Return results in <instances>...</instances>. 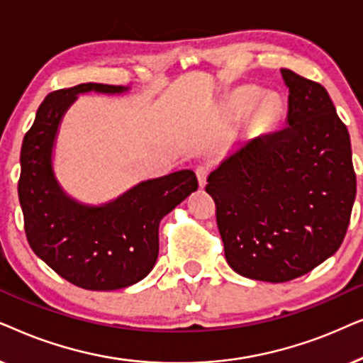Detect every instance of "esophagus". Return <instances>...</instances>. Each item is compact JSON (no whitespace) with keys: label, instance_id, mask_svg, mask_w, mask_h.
Instances as JSON below:
<instances>
[{"label":"esophagus","instance_id":"obj_1","mask_svg":"<svg viewBox=\"0 0 363 363\" xmlns=\"http://www.w3.org/2000/svg\"><path fill=\"white\" fill-rule=\"evenodd\" d=\"M196 176H197V181H199V186L204 187L207 176H209V167H207L206 164H199V166L196 167Z\"/></svg>","mask_w":363,"mask_h":363}]
</instances>
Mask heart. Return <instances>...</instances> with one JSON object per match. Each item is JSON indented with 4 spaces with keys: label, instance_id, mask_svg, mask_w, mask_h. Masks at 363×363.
Returning a JSON list of instances; mask_svg holds the SVG:
<instances>
[{
    "label": "heart",
    "instance_id": "obj_1",
    "mask_svg": "<svg viewBox=\"0 0 363 363\" xmlns=\"http://www.w3.org/2000/svg\"><path fill=\"white\" fill-rule=\"evenodd\" d=\"M262 114H264V116H267V114H269V111H267V109H264V113H262Z\"/></svg>",
    "mask_w": 363,
    "mask_h": 363
}]
</instances>
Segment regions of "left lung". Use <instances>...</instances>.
<instances>
[{
  "label": "left lung",
  "mask_w": 363,
  "mask_h": 363,
  "mask_svg": "<svg viewBox=\"0 0 363 363\" xmlns=\"http://www.w3.org/2000/svg\"><path fill=\"white\" fill-rule=\"evenodd\" d=\"M287 125L239 144L207 177L227 264L289 282L340 247L355 201L350 136L322 84L282 69Z\"/></svg>",
  "instance_id": "1"
}]
</instances>
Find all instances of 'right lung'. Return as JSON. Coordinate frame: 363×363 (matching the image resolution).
Instances as JSON below:
<instances>
[{"label": "right lung", "instance_id": "add662e5", "mask_svg": "<svg viewBox=\"0 0 363 363\" xmlns=\"http://www.w3.org/2000/svg\"><path fill=\"white\" fill-rule=\"evenodd\" d=\"M125 89L84 83L48 94L21 146L18 196L28 242L57 275L86 291H116L146 277L157 260L159 222L199 186L184 169L144 181L99 207L61 189L51 156L62 114L79 93Z\"/></svg>", "mask_w": 363, "mask_h": 363}]
</instances>
